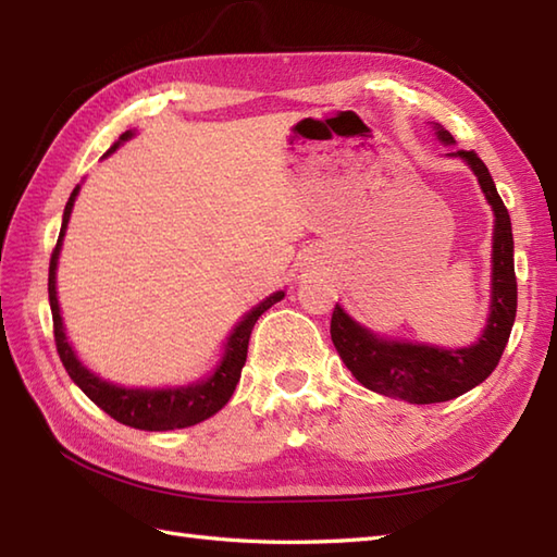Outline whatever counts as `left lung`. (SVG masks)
<instances>
[{
    "instance_id": "left-lung-1",
    "label": "left lung",
    "mask_w": 557,
    "mask_h": 557,
    "mask_svg": "<svg viewBox=\"0 0 557 557\" xmlns=\"http://www.w3.org/2000/svg\"><path fill=\"white\" fill-rule=\"evenodd\" d=\"M445 144L453 136L437 128ZM455 156L467 160L479 176V184L495 212L493 234V304L488 325L474 347L437 349L407 342H385L357 325L335 306L330 321V337L357 381L385 397H397L413 405H435L469 393L486 381L498 366L517 315V277H515V242L510 212L495 188L491 172L474 150H457Z\"/></svg>"
}]
</instances>
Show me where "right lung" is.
Masks as SVG:
<instances>
[{
    "mask_svg": "<svg viewBox=\"0 0 557 557\" xmlns=\"http://www.w3.org/2000/svg\"><path fill=\"white\" fill-rule=\"evenodd\" d=\"M132 136V132L122 134L120 140H126ZM120 146L114 144L110 152ZM78 194V186L71 194L69 203L64 208V220H62V232H59L57 246L50 258V277H47V292H50V306H52V325H54V345L59 351V359H62L66 373L71 375L83 393H86L96 405L110 413L114 421H120L124 425H132V429L140 431H174V429H186V425H194L206 421L212 413H218L224 405H227L230 397L234 395L236 383L242 377V369L246 363V351H248V337H251V330L260 313H265L272 304H277L285 292H277L268 297L265 301H260L256 309L248 313L244 321L236 325L227 342V351H224V359L218 366V371L212 373L206 383L198 385H188L180 389H126V387H116L100 381L98 375H92L86 366H83L76 354L71 351L66 335H64V325H62V315H59V304H57V289H54V270H57V258H59V248H62V239L66 232V222L71 215V208H74V200Z\"/></svg>",
    "mask_w": 557,
    "mask_h": 557,
    "instance_id": "add662e5",
    "label": "right lung"
}]
</instances>
